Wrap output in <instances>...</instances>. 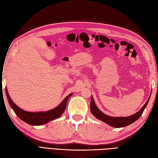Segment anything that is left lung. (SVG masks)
I'll return each instance as SVG.
<instances>
[{
	"label": "left lung",
	"instance_id": "1",
	"mask_svg": "<svg viewBox=\"0 0 158 158\" xmlns=\"http://www.w3.org/2000/svg\"><path fill=\"white\" fill-rule=\"evenodd\" d=\"M150 98L145 103V104L143 105V106L138 111V112L134 115H132L129 117H113L111 116H108L103 114L102 112L98 109V108L95 105V102L93 99V97H91V101H90V111L92 114H93L99 120H101V121H103L107 124L114 127H122L127 126L129 124H131L135 122L136 120H138L139 118L141 117L142 115L143 110L145 108L146 106L148 104V102L149 101Z\"/></svg>",
	"mask_w": 158,
	"mask_h": 158
}]
</instances>
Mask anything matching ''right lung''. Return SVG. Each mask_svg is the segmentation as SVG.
Returning <instances> with one entry per match:
<instances>
[{"instance_id": "obj_1", "label": "right lung", "mask_w": 158, "mask_h": 158, "mask_svg": "<svg viewBox=\"0 0 158 158\" xmlns=\"http://www.w3.org/2000/svg\"><path fill=\"white\" fill-rule=\"evenodd\" d=\"M6 95L9 105L14 110L15 113L21 120L25 123L34 126H40L48 123L51 120L60 117L64 113L67 106V102L69 98L72 96V93L69 94L66 98L61 102V103L55 108L43 112H29L23 110L16 105L9 96L6 89Z\"/></svg>"}]
</instances>
